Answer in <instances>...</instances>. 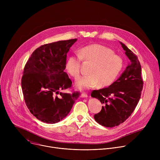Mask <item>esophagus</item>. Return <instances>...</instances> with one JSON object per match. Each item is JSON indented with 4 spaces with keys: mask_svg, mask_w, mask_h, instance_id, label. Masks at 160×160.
<instances>
[{
    "mask_svg": "<svg viewBox=\"0 0 160 160\" xmlns=\"http://www.w3.org/2000/svg\"><path fill=\"white\" fill-rule=\"evenodd\" d=\"M88 96V94L85 92H82L81 94V97L82 98H87Z\"/></svg>",
    "mask_w": 160,
    "mask_h": 160,
    "instance_id": "esophagus-1",
    "label": "esophagus"
}]
</instances>
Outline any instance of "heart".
<instances>
[{
    "instance_id": "heart-1",
    "label": "heart",
    "mask_w": 160,
    "mask_h": 160,
    "mask_svg": "<svg viewBox=\"0 0 160 160\" xmlns=\"http://www.w3.org/2000/svg\"><path fill=\"white\" fill-rule=\"evenodd\" d=\"M82 60L92 63V65L88 71L89 75L77 80L79 89L90 88L98 84L99 87L111 85L124 67L123 58L111 49L99 43L90 44L82 48L79 54L70 56L67 60L66 72L75 79L80 75Z\"/></svg>"
}]
</instances>
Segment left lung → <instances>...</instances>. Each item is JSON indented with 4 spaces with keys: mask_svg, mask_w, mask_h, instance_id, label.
<instances>
[{
    "mask_svg": "<svg viewBox=\"0 0 160 160\" xmlns=\"http://www.w3.org/2000/svg\"><path fill=\"white\" fill-rule=\"evenodd\" d=\"M120 43L130 60V64L116 82L107 88L94 90L91 93V96L103 104L94 118L106 127L118 126L128 118L139 101L143 88L141 66L138 56L125 44Z\"/></svg>",
    "mask_w": 160,
    "mask_h": 160,
    "instance_id": "obj_1",
    "label": "left lung"
}]
</instances>
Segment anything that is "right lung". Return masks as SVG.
Listing matches in <instances>:
<instances>
[{"label": "right lung", "mask_w": 160, "mask_h": 160, "mask_svg": "<svg viewBox=\"0 0 160 160\" xmlns=\"http://www.w3.org/2000/svg\"><path fill=\"white\" fill-rule=\"evenodd\" d=\"M77 38L41 45L27 61L21 78L25 104L30 112L47 123L59 122L70 112L80 92L59 90L71 88L72 82L64 72L67 53Z\"/></svg>", "instance_id": "1"}]
</instances>
